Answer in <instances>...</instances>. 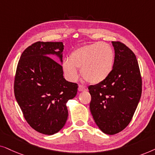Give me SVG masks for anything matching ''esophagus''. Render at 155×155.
Here are the masks:
<instances>
[{
	"instance_id": "34e87169",
	"label": "esophagus",
	"mask_w": 155,
	"mask_h": 155,
	"mask_svg": "<svg viewBox=\"0 0 155 155\" xmlns=\"http://www.w3.org/2000/svg\"><path fill=\"white\" fill-rule=\"evenodd\" d=\"M86 90V86L81 85V84H80V85L79 86V91H85Z\"/></svg>"
}]
</instances>
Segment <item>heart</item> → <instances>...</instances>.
<instances>
[{
  "label": "heart",
  "instance_id": "obj_1",
  "mask_svg": "<svg viewBox=\"0 0 155 155\" xmlns=\"http://www.w3.org/2000/svg\"><path fill=\"white\" fill-rule=\"evenodd\" d=\"M114 51L110 45L97 42L78 47L64 61L63 67L70 79L78 78L81 69L82 77L91 84H98L110 75L114 63Z\"/></svg>",
  "mask_w": 155,
  "mask_h": 155
}]
</instances>
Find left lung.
<instances>
[{"label":"left lung","mask_w":155,"mask_h":155,"mask_svg":"<svg viewBox=\"0 0 155 155\" xmlns=\"http://www.w3.org/2000/svg\"><path fill=\"white\" fill-rule=\"evenodd\" d=\"M115 59L113 70L104 81L88 86L90 110L101 131L115 135L124 130L133 118L142 94V77L137 58L123 42L113 41Z\"/></svg>","instance_id":"left-lung-1"}]
</instances>
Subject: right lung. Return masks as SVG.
<instances>
[{
    "instance_id": "1",
    "label": "right lung",
    "mask_w": 155,
    "mask_h": 155,
    "mask_svg": "<svg viewBox=\"0 0 155 155\" xmlns=\"http://www.w3.org/2000/svg\"><path fill=\"white\" fill-rule=\"evenodd\" d=\"M63 49L61 42L33 43L22 53L16 69V101L30 127L45 135L64 127L68 117L66 104L77 94L78 84L67 81L61 64L47 56L55 54L62 61Z\"/></svg>"
}]
</instances>
